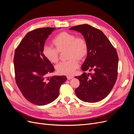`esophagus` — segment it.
<instances>
[{"mask_svg": "<svg viewBox=\"0 0 134 134\" xmlns=\"http://www.w3.org/2000/svg\"><path fill=\"white\" fill-rule=\"evenodd\" d=\"M73 78H74V77L72 76H70V75H68V76H67V79H68V80H70V79H72Z\"/></svg>", "mask_w": 134, "mask_h": 134, "instance_id": "esophagus-1", "label": "esophagus"}]
</instances>
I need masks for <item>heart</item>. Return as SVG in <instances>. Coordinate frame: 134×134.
I'll return each mask as SVG.
<instances>
[{
    "label": "heart",
    "instance_id": "b5f03b06",
    "mask_svg": "<svg viewBox=\"0 0 134 134\" xmlns=\"http://www.w3.org/2000/svg\"><path fill=\"white\" fill-rule=\"evenodd\" d=\"M55 48L44 46L42 54L48 61L56 64L59 59V53L66 51V58L69 59L56 66V70L59 75H70L74 73L79 68V61L86 57L88 52V45L86 40L82 37H76L71 32H61L56 35L52 41Z\"/></svg>",
    "mask_w": 134,
    "mask_h": 134
}]
</instances>
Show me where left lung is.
<instances>
[{
    "instance_id": "1",
    "label": "left lung",
    "mask_w": 134,
    "mask_h": 134,
    "mask_svg": "<svg viewBox=\"0 0 134 134\" xmlns=\"http://www.w3.org/2000/svg\"><path fill=\"white\" fill-rule=\"evenodd\" d=\"M70 30L80 32L86 40L88 52L82 69L92 71L75 77L80 82L75 94L84 102H99L110 93L117 80L119 58L116 48L102 31L90 25L73 26Z\"/></svg>"
}]
</instances>
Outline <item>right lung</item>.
Here are the masks:
<instances>
[{"label":"right lung","instance_id":"right-lung-1","mask_svg":"<svg viewBox=\"0 0 134 134\" xmlns=\"http://www.w3.org/2000/svg\"><path fill=\"white\" fill-rule=\"evenodd\" d=\"M55 28L44 27L27 34L16 48L14 56L15 79L25 98L30 102L43 106L58 98L65 76H48L54 68L42 54L47 37Z\"/></svg>","mask_w":134,"mask_h":134}]
</instances>
